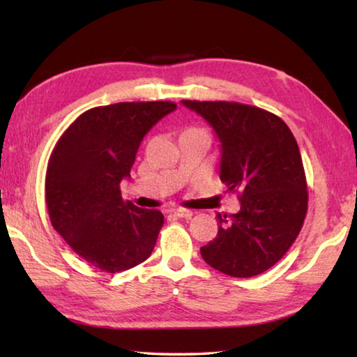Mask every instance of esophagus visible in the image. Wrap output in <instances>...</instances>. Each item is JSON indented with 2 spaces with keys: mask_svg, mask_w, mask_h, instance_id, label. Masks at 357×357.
I'll list each match as a JSON object with an SVG mask.
<instances>
[{
  "mask_svg": "<svg viewBox=\"0 0 357 357\" xmlns=\"http://www.w3.org/2000/svg\"><path fill=\"white\" fill-rule=\"evenodd\" d=\"M172 213L174 215H178L179 219H190V217L193 215V213H192L190 209H184V208H174Z\"/></svg>",
  "mask_w": 357,
  "mask_h": 357,
  "instance_id": "esophagus-1",
  "label": "esophagus"
}]
</instances>
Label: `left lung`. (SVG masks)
Wrapping results in <instances>:
<instances>
[{
	"instance_id": "left-lung-1",
	"label": "left lung",
	"mask_w": 357,
	"mask_h": 357,
	"mask_svg": "<svg viewBox=\"0 0 357 357\" xmlns=\"http://www.w3.org/2000/svg\"><path fill=\"white\" fill-rule=\"evenodd\" d=\"M208 121L222 148L220 181L238 193V214H217L219 231L200 252L231 277L264 273L285 255L307 214L309 192L288 126L263 108L227 100H181Z\"/></svg>"
}]
</instances>
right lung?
Here are the masks:
<instances>
[{"instance_id": "add662e5", "label": "right lung", "mask_w": 357, "mask_h": 357, "mask_svg": "<svg viewBox=\"0 0 357 357\" xmlns=\"http://www.w3.org/2000/svg\"><path fill=\"white\" fill-rule=\"evenodd\" d=\"M174 108L170 100L89 108L53 148L45 174L50 222L94 268L121 273L153 252L164 214L123 200L119 184L130 176L143 137Z\"/></svg>"}]
</instances>
